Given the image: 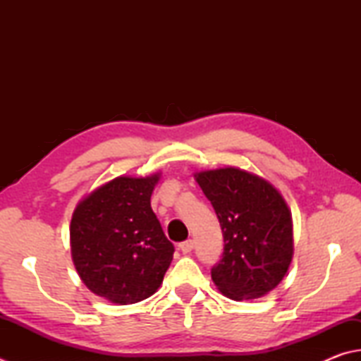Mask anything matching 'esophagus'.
Listing matches in <instances>:
<instances>
[{
    "label": "esophagus",
    "instance_id": "esophagus-1",
    "mask_svg": "<svg viewBox=\"0 0 361 361\" xmlns=\"http://www.w3.org/2000/svg\"><path fill=\"white\" fill-rule=\"evenodd\" d=\"M193 240H185V242H182V243H179V250L182 251L183 255H188V253H192V250H193Z\"/></svg>",
    "mask_w": 361,
    "mask_h": 361
}]
</instances>
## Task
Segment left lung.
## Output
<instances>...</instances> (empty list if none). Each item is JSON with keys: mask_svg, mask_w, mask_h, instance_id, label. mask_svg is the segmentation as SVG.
<instances>
[{"mask_svg": "<svg viewBox=\"0 0 361 361\" xmlns=\"http://www.w3.org/2000/svg\"><path fill=\"white\" fill-rule=\"evenodd\" d=\"M219 216L224 251L212 280L231 300L274 290L294 256L292 215L283 195L261 176L235 166L195 173Z\"/></svg>", "mask_w": 361, "mask_h": 361, "instance_id": "obj_1", "label": "left lung"}]
</instances>
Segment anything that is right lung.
Returning <instances> with one entry per match:
<instances>
[{
	"label": "right lung",
	"instance_id": "obj_1",
	"mask_svg": "<svg viewBox=\"0 0 361 361\" xmlns=\"http://www.w3.org/2000/svg\"><path fill=\"white\" fill-rule=\"evenodd\" d=\"M161 173L119 176L77 204L71 221V251L85 286L116 305L157 292L174 247L151 207Z\"/></svg>",
	"mask_w": 361,
	"mask_h": 361
}]
</instances>
